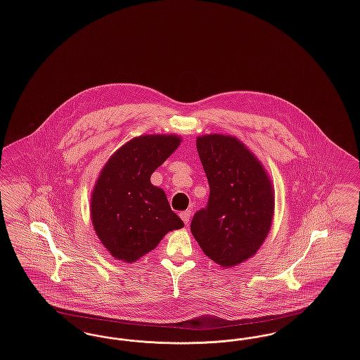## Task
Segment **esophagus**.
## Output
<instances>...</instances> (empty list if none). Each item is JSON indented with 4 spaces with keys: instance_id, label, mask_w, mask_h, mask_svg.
Returning a JSON list of instances; mask_svg holds the SVG:
<instances>
[{
    "instance_id": "obj_1",
    "label": "esophagus",
    "mask_w": 360,
    "mask_h": 360,
    "mask_svg": "<svg viewBox=\"0 0 360 360\" xmlns=\"http://www.w3.org/2000/svg\"><path fill=\"white\" fill-rule=\"evenodd\" d=\"M179 216H181V219L184 220V223L188 224V220H190V216H191V212H190V210H185V212H181V213H179Z\"/></svg>"
}]
</instances>
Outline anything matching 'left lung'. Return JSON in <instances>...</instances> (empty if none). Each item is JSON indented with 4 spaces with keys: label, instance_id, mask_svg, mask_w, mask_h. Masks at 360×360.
I'll return each mask as SVG.
<instances>
[{
    "label": "left lung",
    "instance_id": "left-lung-1",
    "mask_svg": "<svg viewBox=\"0 0 360 360\" xmlns=\"http://www.w3.org/2000/svg\"><path fill=\"white\" fill-rule=\"evenodd\" d=\"M197 151L210 193L190 229L206 257L233 267L254 257L270 232L273 185L257 156L236 137H197Z\"/></svg>",
    "mask_w": 360,
    "mask_h": 360
}]
</instances>
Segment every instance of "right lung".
Listing matches in <instances>:
<instances>
[{
  "instance_id": "add662e5",
  "label": "right lung",
  "mask_w": 360,
  "mask_h": 360,
  "mask_svg": "<svg viewBox=\"0 0 360 360\" xmlns=\"http://www.w3.org/2000/svg\"><path fill=\"white\" fill-rule=\"evenodd\" d=\"M176 135H143L109 158L91 193L94 231L109 254L132 263L163 236L184 226L166 193L151 184L153 172L178 148Z\"/></svg>"
}]
</instances>
